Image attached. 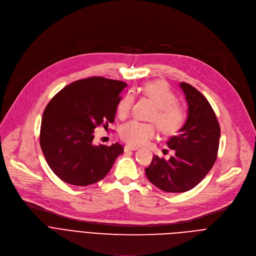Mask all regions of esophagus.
Returning a JSON list of instances; mask_svg holds the SVG:
<instances>
[{"mask_svg":"<svg viewBox=\"0 0 256 256\" xmlns=\"http://www.w3.org/2000/svg\"><path fill=\"white\" fill-rule=\"evenodd\" d=\"M138 148L136 146H124V150L125 152H129V150H137Z\"/></svg>","mask_w":256,"mask_h":256,"instance_id":"esophagus-1","label":"esophagus"}]
</instances>
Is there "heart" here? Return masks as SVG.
<instances>
[{
	"instance_id": "heart-1",
	"label": "heart",
	"mask_w": 256,
	"mask_h": 256,
	"mask_svg": "<svg viewBox=\"0 0 256 256\" xmlns=\"http://www.w3.org/2000/svg\"><path fill=\"white\" fill-rule=\"evenodd\" d=\"M144 94L154 104L156 110L152 120L156 121L160 130L164 135L178 133L187 120L186 110L176 102V96L164 81H152L144 86ZM134 96L132 94L125 96L119 102L117 112L121 119L126 118L132 108ZM158 127L154 123H144L136 120L122 125L120 136L127 144L142 146L156 137Z\"/></svg>"
}]
</instances>
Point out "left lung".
I'll use <instances>...</instances> for the list:
<instances>
[{
  "label": "left lung",
  "mask_w": 256,
  "mask_h": 256,
  "mask_svg": "<svg viewBox=\"0 0 256 256\" xmlns=\"http://www.w3.org/2000/svg\"><path fill=\"white\" fill-rule=\"evenodd\" d=\"M188 116L184 127L168 140L175 154L164 160L154 156L146 168L148 179L166 192H185L194 188L212 168L218 150L220 128L216 114L206 98L192 85L181 82Z\"/></svg>",
  "instance_id": "left-lung-1"
}]
</instances>
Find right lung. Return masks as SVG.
I'll return each mask as SVG.
<instances>
[{
  "instance_id": "add662e5",
  "label": "right lung",
  "mask_w": 256,
  "mask_h": 256,
  "mask_svg": "<svg viewBox=\"0 0 256 256\" xmlns=\"http://www.w3.org/2000/svg\"><path fill=\"white\" fill-rule=\"evenodd\" d=\"M123 81L90 77L70 83L48 104L40 125V148L62 181L88 186L102 180L124 148L94 146V129L114 123Z\"/></svg>"
}]
</instances>
